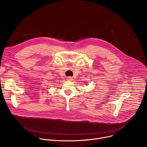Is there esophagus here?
Listing matches in <instances>:
<instances>
[{
    "instance_id": "esophagus-1",
    "label": "esophagus",
    "mask_w": 147,
    "mask_h": 147,
    "mask_svg": "<svg viewBox=\"0 0 147 147\" xmlns=\"http://www.w3.org/2000/svg\"><path fill=\"white\" fill-rule=\"evenodd\" d=\"M66 78H67V80H69V81H71V80H73V77H70V76H69V77H67Z\"/></svg>"
}]
</instances>
